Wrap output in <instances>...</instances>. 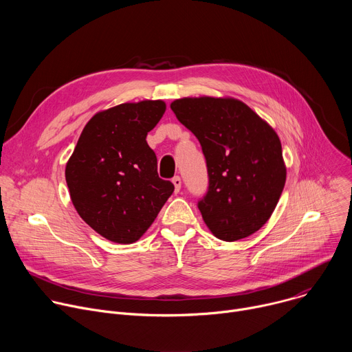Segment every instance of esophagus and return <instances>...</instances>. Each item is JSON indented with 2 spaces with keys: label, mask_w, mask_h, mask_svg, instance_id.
<instances>
[{
  "label": "esophagus",
  "mask_w": 352,
  "mask_h": 352,
  "mask_svg": "<svg viewBox=\"0 0 352 352\" xmlns=\"http://www.w3.org/2000/svg\"><path fill=\"white\" fill-rule=\"evenodd\" d=\"M173 184L175 186V192H179V189H181V178L178 175L173 178Z\"/></svg>",
  "instance_id": "obj_1"
}]
</instances>
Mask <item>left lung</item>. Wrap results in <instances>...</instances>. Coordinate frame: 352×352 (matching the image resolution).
Wrapping results in <instances>:
<instances>
[{
	"instance_id": "obj_1",
	"label": "left lung",
	"mask_w": 352,
	"mask_h": 352,
	"mask_svg": "<svg viewBox=\"0 0 352 352\" xmlns=\"http://www.w3.org/2000/svg\"><path fill=\"white\" fill-rule=\"evenodd\" d=\"M199 140L209 189L197 208L214 236L232 242L261 230L274 212L287 168L276 131L232 97H184L171 103Z\"/></svg>"
}]
</instances>
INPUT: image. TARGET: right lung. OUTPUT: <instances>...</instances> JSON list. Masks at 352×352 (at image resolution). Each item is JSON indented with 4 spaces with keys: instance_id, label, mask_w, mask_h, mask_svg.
<instances>
[{
    "instance_id": "1",
    "label": "right lung",
    "mask_w": 352,
    "mask_h": 352,
    "mask_svg": "<svg viewBox=\"0 0 352 352\" xmlns=\"http://www.w3.org/2000/svg\"><path fill=\"white\" fill-rule=\"evenodd\" d=\"M164 113L163 100H143L94 114L67 163L78 214L109 241L136 242L174 192L159 177L157 157L146 142Z\"/></svg>"
}]
</instances>
